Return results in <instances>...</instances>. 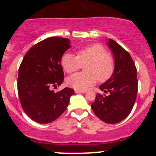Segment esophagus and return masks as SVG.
Returning <instances> with one entry per match:
<instances>
[{
    "label": "esophagus",
    "instance_id": "34e87169",
    "mask_svg": "<svg viewBox=\"0 0 156 156\" xmlns=\"http://www.w3.org/2000/svg\"><path fill=\"white\" fill-rule=\"evenodd\" d=\"M86 90H75L76 94H81V93H86Z\"/></svg>",
    "mask_w": 156,
    "mask_h": 156
}]
</instances>
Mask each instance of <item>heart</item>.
Masks as SVG:
<instances>
[{"instance_id": "obj_1", "label": "heart", "mask_w": 156, "mask_h": 156, "mask_svg": "<svg viewBox=\"0 0 156 156\" xmlns=\"http://www.w3.org/2000/svg\"><path fill=\"white\" fill-rule=\"evenodd\" d=\"M61 64L68 73H74L85 65L86 73L73 74L66 81L70 87L79 90H85L93 87L98 79L100 82H105L112 76L114 71L113 60L100 44L81 48L77 51L76 56L66 52L62 56Z\"/></svg>"}]
</instances>
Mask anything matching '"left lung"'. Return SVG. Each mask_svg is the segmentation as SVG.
<instances>
[{
  "instance_id": "left-lung-1",
  "label": "left lung",
  "mask_w": 156,
  "mask_h": 156,
  "mask_svg": "<svg viewBox=\"0 0 156 156\" xmlns=\"http://www.w3.org/2000/svg\"><path fill=\"white\" fill-rule=\"evenodd\" d=\"M115 58L113 73L99 87L107 95L98 94L91 108L98 118L113 124L129 115L137 93V69L131 56L118 43L108 39L107 43Z\"/></svg>"
}]
</instances>
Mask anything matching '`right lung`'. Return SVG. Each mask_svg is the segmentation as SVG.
Masks as SVG:
<instances>
[{
    "label": "right lung",
    "mask_w": 156,
    "mask_h": 156,
    "mask_svg": "<svg viewBox=\"0 0 156 156\" xmlns=\"http://www.w3.org/2000/svg\"><path fill=\"white\" fill-rule=\"evenodd\" d=\"M67 38L52 37L32 47L23 58L18 76V93L22 107L30 119L40 123L55 120L68 107L74 90H51L64 80L61 65L70 48Z\"/></svg>",
    "instance_id": "add662e5"
}]
</instances>
